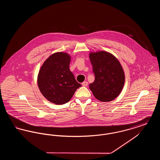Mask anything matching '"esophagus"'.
<instances>
[{"label":"esophagus","instance_id":"1","mask_svg":"<svg viewBox=\"0 0 160 160\" xmlns=\"http://www.w3.org/2000/svg\"><path fill=\"white\" fill-rule=\"evenodd\" d=\"M82 84L83 86H87L88 85V83L87 82H83Z\"/></svg>","mask_w":160,"mask_h":160}]
</instances>
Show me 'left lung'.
<instances>
[{
    "label": "left lung",
    "mask_w": 160,
    "mask_h": 160,
    "mask_svg": "<svg viewBox=\"0 0 160 160\" xmlns=\"http://www.w3.org/2000/svg\"><path fill=\"white\" fill-rule=\"evenodd\" d=\"M94 82L89 84L93 95L102 102L115 99L122 91L125 83V74L118 59L105 51L89 54Z\"/></svg>",
    "instance_id": "8db88e82"
}]
</instances>
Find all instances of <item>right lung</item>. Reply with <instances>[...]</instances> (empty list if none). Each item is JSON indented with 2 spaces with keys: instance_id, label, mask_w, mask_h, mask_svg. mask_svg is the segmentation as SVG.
Here are the masks:
<instances>
[{
  "instance_id": "1",
  "label": "right lung",
  "mask_w": 160,
  "mask_h": 160,
  "mask_svg": "<svg viewBox=\"0 0 160 160\" xmlns=\"http://www.w3.org/2000/svg\"><path fill=\"white\" fill-rule=\"evenodd\" d=\"M70 55L57 52L44 62L38 75V88L42 95L57 105L68 102L82 85L69 69Z\"/></svg>"
}]
</instances>
